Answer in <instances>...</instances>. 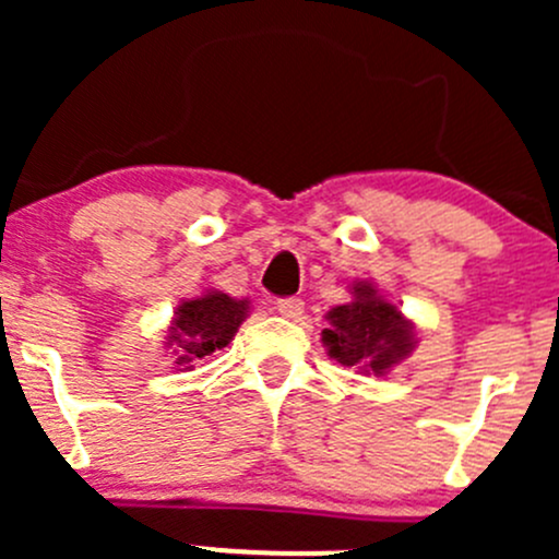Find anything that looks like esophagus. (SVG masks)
<instances>
[{
	"instance_id": "obj_1",
	"label": "esophagus",
	"mask_w": 559,
	"mask_h": 559,
	"mask_svg": "<svg viewBox=\"0 0 559 559\" xmlns=\"http://www.w3.org/2000/svg\"><path fill=\"white\" fill-rule=\"evenodd\" d=\"M275 311L284 316V319H300L302 311H306V302H302L300 297H281V300L275 302Z\"/></svg>"
}]
</instances>
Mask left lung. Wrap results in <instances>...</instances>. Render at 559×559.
Returning a JSON list of instances; mask_svg holds the SVG:
<instances>
[{"instance_id": "1", "label": "left lung", "mask_w": 559, "mask_h": 559, "mask_svg": "<svg viewBox=\"0 0 559 559\" xmlns=\"http://www.w3.org/2000/svg\"><path fill=\"white\" fill-rule=\"evenodd\" d=\"M352 295V302L326 313L330 330L321 332V341L335 362L384 376L411 354L414 326L368 281L354 284Z\"/></svg>"}]
</instances>
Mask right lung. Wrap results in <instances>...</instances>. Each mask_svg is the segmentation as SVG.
<instances>
[{"label": "right lung", "mask_w": 559, "mask_h": 559, "mask_svg": "<svg viewBox=\"0 0 559 559\" xmlns=\"http://www.w3.org/2000/svg\"><path fill=\"white\" fill-rule=\"evenodd\" d=\"M248 316V300H233L224 292L183 300L175 308V319L167 335V346H173L175 365L183 370L194 368L197 359L211 357L229 346L238 326Z\"/></svg>", "instance_id": "obj_1"}]
</instances>
